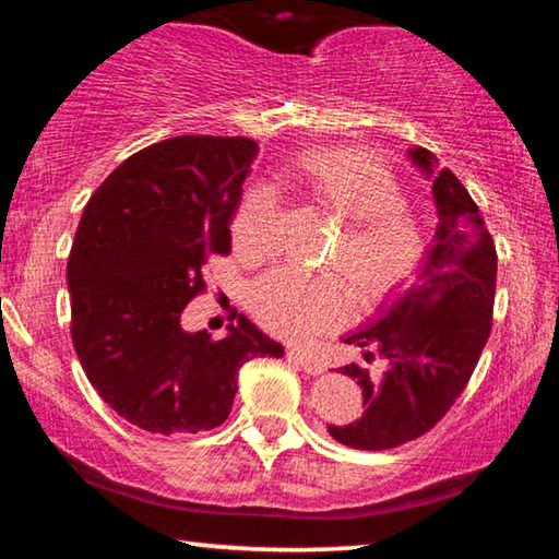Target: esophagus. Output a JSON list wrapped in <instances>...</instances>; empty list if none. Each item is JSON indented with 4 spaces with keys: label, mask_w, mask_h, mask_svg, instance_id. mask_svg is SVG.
<instances>
[{
    "label": "esophagus",
    "mask_w": 559,
    "mask_h": 559,
    "mask_svg": "<svg viewBox=\"0 0 559 559\" xmlns=\"http://www.w3.org/2000/svg\"><path fill=\"white\" fill-rule=\"evenodd\" d=\"M286 357H288V362L298 365L300 370H306L308 374H323L325 372V365L323 362H318V359L308 357L306 353H300V349H288Z\"/></svg>",
    "instance_id": "esophagus-1"
}]
</instances>
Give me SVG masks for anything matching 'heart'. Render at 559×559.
<instances>
[{
	"mask_svg": "<svg viewBox=\"0 0 559 559\" xmlns=\"http://www.w3.org/2000/svg\"><path fill=\"white\" fill-rule=\"evenodd\" d=\"M293 177L310 204L343 219L328 266L347 281L359 308H374L414 276L424 257V234L406 212V194L382 159L362 150H306ZM278 197L271 187L246 192L234 214L231 241L243 259H263L273 249ZM251 310L263 328L286 340H308L340 325L345 288L335 276H306L276 269L251 288Z\"/></svg>",
	"mask_w": 559,
	"mask_h": 559,
	"instance_id": "b5f03b06",
	"label": "heart"
}]
</instances>
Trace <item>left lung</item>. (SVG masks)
Instances as JSON below:
<instances>
[{
    "mask_svg": "<svg viewBox=\"0 0 559 559\" xmlns=\"http://www.w3.org/2000/svg\"><path fill=\"white\" fill-rule=\"evenodd\" d=\"M409 159L433 182L439 226L412 286L345 337L365 347V359L386 362L377 377L355 362L343 367L362 390L365 412L328 431L362 451L394 449L437 427L466 390L493 320L498 257L476 202L427 147H412Z\"/></svg>",
    "mask_w": 559,
    "mask_h": 559,
    "instance_id": "1",
    "label": "left lung"
}]
</instances>
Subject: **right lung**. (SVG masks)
Returning a JSON list of instances; mask_svg holds the SVG:
<instances>
[{"mask_svg":"<svg viewBox=\"0 0 559 559\" xmlns=\"http://www.w3.org/2000/svg\"><path fill=\"white\" fill-rule=\"evenodd\" d=\"M259 145L179 135L128 157L83 210L69 253L71 337L100 400L153 433H197L226 421L249 359L283 357L246 316L229 335L187 333V302L204 290Z\"/></svg>","mask_w":559,"mask_h":559,"instance_id":"1","label":"right lung"}]
</instances>
